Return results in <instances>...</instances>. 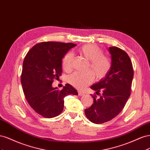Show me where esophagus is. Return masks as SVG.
<instances>
[{"label": "esophagus", "instance_id": "obj_1", "mask_svg": "<svg viewBox=\"0 0 150 150\" xmlns=\"http://www.w3.org/2000/svg\"><path fill=\"white\" fill-rule=\"evenodd\" d=\"M84 92H83V91H78V94H79V96H83V95L84 94Z\"/></svg>", "mask_w": 150, "mask_h": 150}]
</instances>
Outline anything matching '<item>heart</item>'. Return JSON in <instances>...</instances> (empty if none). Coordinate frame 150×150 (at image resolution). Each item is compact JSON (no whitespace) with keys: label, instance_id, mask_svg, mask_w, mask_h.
Wrapping results in <instances>:
<instances>
[{"label":"heart","instance_id":"b5f03b06","mask_svg":"<svg viewBox=\"0 0 150 150\" xmlns=\"http://www.w3.org/2000/svg\"><path fill=\"white\" fill-rule=\"evenodd\" d=\"M80 55L89 61L88 71L85 72H76L69 75L67 82L74 88L83 89L91 83L94 76L97 79L104 78L110 72L111 62L108 56L104 55L103 49L94 44H86L78 49ZM73 54L67 52L62 59V67L66 71H70L72 67Z\"/></svg>","mask_w":150,"mask_h":150}]
</instances>
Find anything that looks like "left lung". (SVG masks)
Here are the masks:
<instances>
[{
    "label": "left lung",
    "instance_id": "left-lung-1",
    "mask_svg": "<svg viewBox=\"0 0 150 150\" xmlns=\"http://www.w3.org/2000/svg\"><path fill=\"white\" fill-rule=\"evenodd\" d=\"M111 55V67L108 74L91 86L97 92L103 91L99 98L93 96V103L84 110L89 121L101 124L111 120L122 111L130 96L133 68L125 51L117 47L108 49Z\"/></svg>",
    "mask_w": 150,
    "mask_h": 150
}]
</instances>
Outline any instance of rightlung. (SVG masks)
Returning <instances> with one entry per match:
<instances>
[{
	"label": "right lung",
	"instance_id": "obj_1",
	"mask_svg": "<svg viewBox=\"0 0 150 150\" xmlns=\"http://www.w3.org/2000/svg\"><path fill=\"white\" fill-rule=\"evenodd\" d=\"M76 46L72 43L40 42L32 47L24 58L21 81L25 99L36 112L46 118L61 114L64 97L78 94L69 84L61 91L52 86L54 79L61 75L62 59Z\"/></svg>",
	"mask_w": 150,
	"mask_h": 150
}]
</instances>
